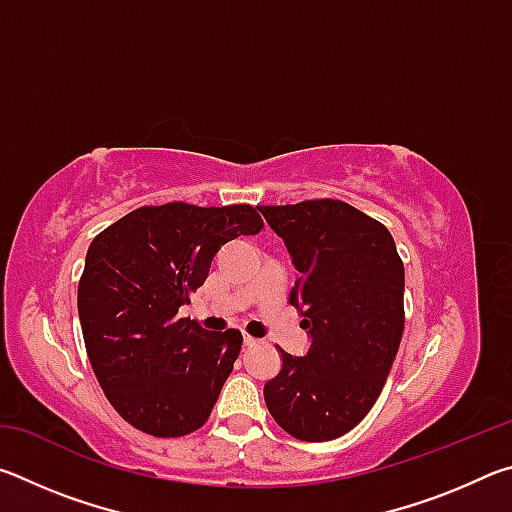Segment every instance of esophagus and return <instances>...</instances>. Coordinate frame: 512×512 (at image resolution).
I'll return each instance as SVG.
<instances>
[{
	"label": "esophagus",
	"instance_id": "esophagus-1",
	"mask_svg": "<svg viewBox=\"0 0 512 512\" xmlns=\"http://www.w3.org/2000/svg\"><path fill=\"white\" fill-rule=\"evenodd\" d=\"M257 343H259V341L255 339V336H250V334H246V336H244V345H246V348H255Z\"/></svg>",
	"mask_w": 512,
	"mask_h": 512
}]
</instances>
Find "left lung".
Instances as JSON below:
<instances>
[{
    "instance_id": "8db88e82",
    "label": "left lung",
    "mask_w": 512,
    "mask_h": 512,
    "mask_svg": "<svg viewBox=\"0 0 512 512\" xmlns=\"http://www.w3.org/2000/svg\"><path fill=\"white\" fill-rule=\"evenodd\" d=\"M300 277L289 302L311 345L266 381L273 420L307 443L348 433L377 402L404 332V264L384 225L343 201L259 205Z\"/></svg>"
}]
</instances>
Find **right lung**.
<instances>
[{
  "label": "right lung",
  "mask_w": 512,
  "mask_h": 512,
  "mask_svg": "<svg viewBox=\"0 0 512 512\" xmlns=\"http://www.w3.org/2000/svg\"><path fill=\"white\" fill-rule=\"evenodd\" d=\"M264 228L253 205L140 207L85 255L79 318L94 375L135 429L176 438L201 429L239 357V329L207 332L178 309L223 244Z\"/></svg>",
  "instance_id": "1"
}]
</instances>
